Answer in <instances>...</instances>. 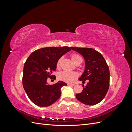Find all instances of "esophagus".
Returning a JSON list of instances; mask_svg holds the SVG:
<instances>
[{"label":"esophagus","mask_w":132,"mask_h":132,"mask_svg":"<svg viewBox=\"0 0 132 132\" xmlns=\"http://www.w3.org/2000/svg\"><path fill=\"white\" fill-rule=\"evenodd\" d=\"M67 84H68V85H69V86H74V85H75L74 84H73V83H68Z\"/></svg>","instance_id":"esophagus-1"}]
</instances>
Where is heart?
Here are the masks:
<instances>
[{"mask_svg":"<svg viewBox=\"0 0 132 132\" xmlns=\"http://www.w3.org/2000/svg\"><path fill=\"white\" fill-rule=\"evenodd\" d=\"M70 57L71 60H72L73 62L75 64H77L78 63H81L82 62V58L78 54H71ZM61 60H62V58H59L57 62L56 65H57V68H59L60 67ZM77 77H78V75L76 73L70 72V71H61V72H59L57 75V77L59 80L67 82H70L71 81H73L74 80H75L77 78Z\"/></svg>","mask_w":132,"mask_h":132,"instance_id":"heart-1","label":"heart"}]
</instances>
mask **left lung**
Instances as JSON below:
<instances>
[{
  "label": "left lung",
  "mask_w": 132,
  "mask_h": 132,
  "mask_svg": "<svg viewBox=\"0 0 132 132\" xmlns=\"http://www.w3.org/2000/svg\"><path fill=\"white\" fill-rule=\"evenodd\" d=\"M82 55L85 61V69L79 80L85 82L81 93L76 94L80 102L87 105H95L104 98L109 89V68L102 55L91 48L70 47Z\"/></svg>",
  "instance_id": "left-lung-1"
}]
</instances>
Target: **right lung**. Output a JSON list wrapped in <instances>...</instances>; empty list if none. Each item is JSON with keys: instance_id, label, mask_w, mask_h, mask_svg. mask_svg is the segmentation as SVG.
Wrapping results in <instances>:
<instances>
[{"instance_id": "right-lung-1", "label": "right lung", "mask_w": 132, "mask_h": 132, "mask_svg": "<svg viewBox=\"0 0 132 132\" xmlns=\"http://www.w3.org/2000/svg\"><path fill=\"white\" fill-rule=\"evenodd\" d=\"M69 47H51L36 50L27 59L23 66L22 85L28 97L40 107L52 105L61 97V87L67 85L62 81L48 84L57 68L58 59L70 51Z\"/></svg>"}]
</instances>
